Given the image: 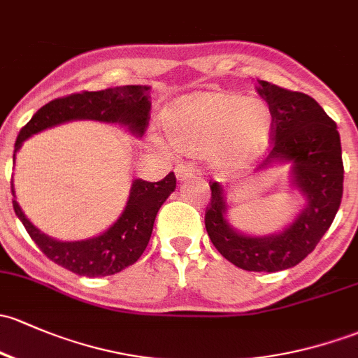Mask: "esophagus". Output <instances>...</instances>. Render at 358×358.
<instances>
[{
	"label": "esophagus",
	"mask_w": 358,
	"mask_h": 358,
	"mask_svg": "<svg viewBox=\"0 0 358 358\" xmlns=\"http://www.w3.org/2000/svg\"><path fill=\"white\" fill-rule=\"evenodd\" d=\"M175 173H176V178L180 180V182H183V180H189V178H194L195 176V169L192 164H178V166L175 168Z\"/></svg>",
	"instance_id": "obj_1"
}]
</instances>
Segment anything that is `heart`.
Here are the masks:
<instances>
[{"mask_svg": "<svg viewBox=\"0 0 358 358\" xmlns=\"http://www.w3.org/2000/svg\"><path fill=\"white\" fill-rule=\"evenodd\" d=\"M169 142L192 156H209L221 173L247 168L273 138V113L259 97L231 92H195L169 104L161 115ZM156 149L163 142L152 138Z\"/></svg>", "mask_w": 358, "mask_h": 358, "instance_id": "b5f03b06", "label": "heart"}]
</instances>
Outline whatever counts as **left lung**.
Segmentation results:
<instances>
[{"label":"left lung","instance_id":"left-lung-1","mask_svg":"<svg viewBox=\"0 0 358 358\" xmlns=\"http://www.w3.org/2000/svg\"><path fill=\"white\" fill-rule=\"evenodd\" d=\"M257 92L273 113V150L257 171L289 164V183L302 195L296 216L280 231L248 235L228 220L227 189L210 183L206 229L224 259L255 273L289 269L307 257L328 231L343 195V161L336 123L315 99L261 80Z\"/></svg>","mask_w":358,"mask_h":358}]
</instances>
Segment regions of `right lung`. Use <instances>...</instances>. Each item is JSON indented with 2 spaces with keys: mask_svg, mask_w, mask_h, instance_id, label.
<instances>
[{
  "mask_svg": "<svg viewBox=\"0 0 358 358\" xmlns=\"http://www.w3.org/2000/svg\"><path fill=\"white\" fill-rule=\"evenodd\" d=\"M149 85H122L97 92L71 94L59 97L41 108L18 134L15 142L13 164L17 150L32 135L52 129L66 122L92 120V122L120 125L141 138L149 123L150 96ZM176 189L175 173H169L161 182L134 180L129 201L118 220L99 235L75 242H63L34 227L17 201H13L15 214L22 221L30 238L43 250L48 259L78 276H111L134 264L148 247L154 220L164 201ZM15 197V185L11 183Z\"/></svg>",
  "mask_w": 358,
  "mask_h": 358,
  "instance_id": "right-lung-1",
  "label": "right lung"
}]
</instances>
